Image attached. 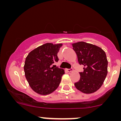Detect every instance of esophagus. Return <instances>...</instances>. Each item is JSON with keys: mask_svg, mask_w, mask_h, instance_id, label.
<instances>
[{"mask_svg": "<svg viewBox=\"0 0 121 121\" xmlns=\"http://www.w3.org/2000/svg\"><path fill=\"white\" fill-rule=\"evenodd\" d=\"M73 70V69L72 68H70V69H66V71H67L68 72H71Z\"/></svg>", "mask_w": 121, "mask_h": 121, "instance_id": "obj_1", "label": "esophagus"}]
</instances>
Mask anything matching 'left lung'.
<instances>
[{
  "label": "left lung",
  "mask_w": 121,
  "mask_h": 121,
  "mask_svg": "<svg viewBox=\"0 0 121 121\" xmlns=\"http://www.w3.org/2000/svg\"><path fill=\"white\" fill-rule=\"evenodd\" d=\"M80 65L84 71L80 72V78L74 83L78 91L86 94L95 92L103 84L108 73V60L101 48L83 41L72 44Z\"/></svg>",
  "instance_id": "obj_1"
}]
</instances>
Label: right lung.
<instances>
[{
	"label": "right lung",
	"instance_id": "right-lung-1",
	"mask_svg": "<svg viewBox=\"0 0 121 121\" xmlns=\"http://www.w3.org/2000/svg\"><path fill=\"white\" fill-rule=\"evenodd\" d=\"M62 44L46 43L30 52L25 61L26 78L33 91L49 94L57 88L64 70L52 65L59 61L57 53Z\"/></svg>",
	"mask_w": 121,
	"mask_h": 121
}]
</instances>
